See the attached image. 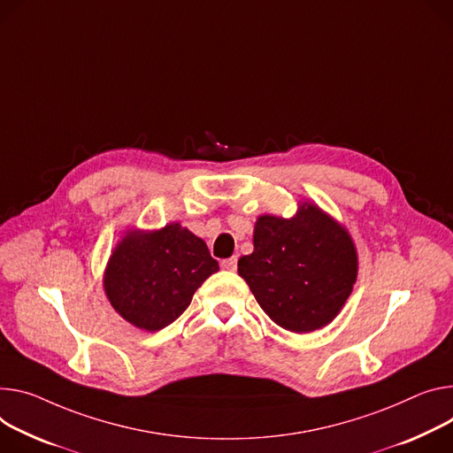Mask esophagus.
I'll return each mask as SVG.
<instances>
[{
    "mask_svg": "<svg viewBox=\"0 0 453 453\" xmlns=\"http://www.w3.org/2000/svg\"><path fill=\"white\" fill-rule=\"evenodd\" d=\"M236 264H238L236 257H231V258H226L220 262L222 269H226V271H236Z\"/></svg>",
    "mask_w": 453,
    "mask_h": 453,
    "instance_id": "esophagus-1",
    "label": "esophagus"
}]
</instances>
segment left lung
I'll return each mask as SVG.
<instances>
[{
  "label": "left lung",
  "instance_id": "8db88e82",
  "mask_svg": "<svg viewBox=\"0 0 453 453\" xmlns=\"http://www.w3.org/2000/svg\"><path fill=\"white\" fill-rule=\"evenodd\" d=\"M253 245L238 274L276 325L305 334L342 312L357 278V251L347 227L319 205L300 200L291 219L258 217Z\"/></svg>",
  "mask_w": 453,
  "mask_h": 453
}]
</instances>
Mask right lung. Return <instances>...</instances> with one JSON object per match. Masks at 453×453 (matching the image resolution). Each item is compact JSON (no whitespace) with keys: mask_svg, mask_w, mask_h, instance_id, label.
Listing matches in <instances>:
<instances>
[{"mask_svg":"<svg viewBox=\"0 0 453 453\" xmlns=\"http://www.w3.org/2000/svg\"><path fill=\"white\" fill-rule=\"evenodd\" d=\"M217 271L205 242L172 222L160 229H128L108 258L103 287L117 314L155 333L173 323Z\"/></svg>","mask_w":453,"mask_h":453,"instance_id":"right-lung-1","label":"right lung"}]
</instances>
